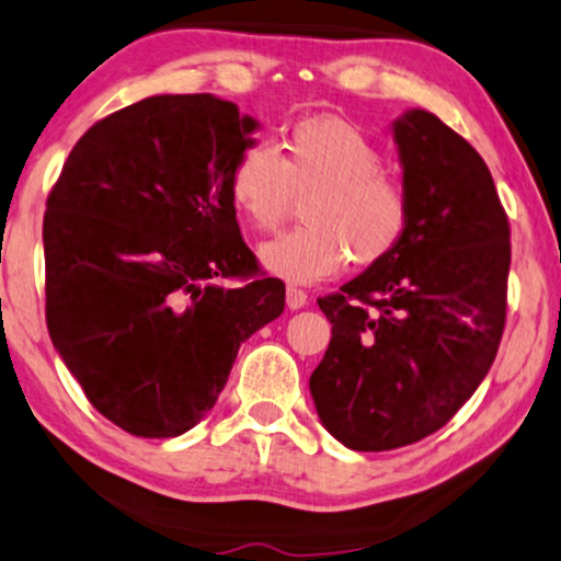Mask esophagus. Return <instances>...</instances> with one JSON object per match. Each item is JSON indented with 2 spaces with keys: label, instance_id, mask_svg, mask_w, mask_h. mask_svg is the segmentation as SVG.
<instances>
[{
  "label": "esophagus",
  "instance_id": "1",
  "mask_svg": "<svg viewBox=\"0 0 561 561\" xmlns=\"http://www.w3.org/2000/svg\"><path fill=\"white\" fill-rule=\"evenodd\" d=\"M305 305H308V293H302V289L297 287H287V308L300 310Z\"/></svg>",
  "mask_w": 561,
  "mask_h": 561
}]
</instances>
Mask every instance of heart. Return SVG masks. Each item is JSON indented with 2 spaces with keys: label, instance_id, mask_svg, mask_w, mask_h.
<instances>
[{
  "label": "heart",
  "instance_id": "1",
  "mask_svg": "<svg viewBox=\"0 0 561 561\" xmlns=\"http://www.w3.org/2000/svg\"><path fill=\"white\" fill-rule=\"evenodd\" d=\"M308 191V225L259 248L261 268L289 285L333 276L350 256L357 266L378 264L407 230V191L382 170L378 145L346 118H302L276 154L248 147L228 175L232 207L253 230H274Z\"/></svg>",
  "mask_w": 561,
  "mask_h": 561
}]
</instances>
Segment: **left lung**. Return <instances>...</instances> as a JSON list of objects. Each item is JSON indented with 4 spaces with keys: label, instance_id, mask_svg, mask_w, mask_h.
<instances>
[{
    "label": "left lung",
    "instance_id": "1",
    "mask_svg": "<svg viewBox=\"0 0 561 561\" xmlns=\"http://www.w3.org/2000/svg\"><path fill=\"white\" fill-rule=\"evenodd\" d=\"M393 141L409 222L378 264L321 297L331 342L310 375L318 420L352 450L432 435L471 399L505 329L510 228L481 154L409 108Z\"/></svg>",
    "mask_w": 561,
    "mask_h": 561
}]
</instances>
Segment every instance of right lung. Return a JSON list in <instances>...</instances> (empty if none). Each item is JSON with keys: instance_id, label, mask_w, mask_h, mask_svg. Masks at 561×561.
I'll return each instance as SVG.
<instances>
[{"instance_id": "add662e5", "label": "right lung", "mask_w": 561, "mask_h": 561, "mask_svg": "<svg viewBox=\"0 0 561 561\" xmlns=\"http://www.w3.org/2000/svg\"><path fill=\"white\" fill-rule=\"evenodd\" d=\"M261 124L215 95H152L82 134L46 202V323L105 420L179 437L207 416L240 344L285 310L228 194ZM254 279L228 288L222 278Z\"/></svg>"}]
</instances>
